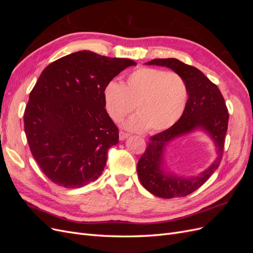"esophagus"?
Returning a JSON list of instances; mask_svg holds the SVG:
<instances>
[{
  "label": "esophagus",
  "mask_w": 253,
  "mask_h": 253,
  "mask_svg": "<svg viewBox=\"0 0 253 253\" xmlns=\"http://www.w3.org/2000/svg\"><path fill=\"white\" fill-rule=\"evenodd\" d=\"M128 135H129L128 133L120 131V132H119V138H120V140H124V139L126 138V137H128Z\"/></svg>",
  "instance_id": "34e87169"
}]
</instances>
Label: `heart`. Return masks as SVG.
I'll use <instances>...</instances> for the list:
<instances>
[{"mask_svg":"<svg viewBox=\"0 0 253 253\" xmlns=\"http://www.w3.org/2000/svg\"><path fill=\"white\" fill-rule=\"evenodd\" d=\"M188 99V86L177 73L154 67H139L126 83L110 81L103 89L105 110L114 122H120L136 109L138 113L125 126L134 132L156 133L171 127L181 117Z\"/></svg>","mask_w":253,"mask_h":253,"instance_id":"obj_1","label":"heart"}]
</instances>
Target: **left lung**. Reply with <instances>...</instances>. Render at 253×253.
Segmentation results:
<instances>
[{
  "label": "left lung",
  "mask_w": 253,
  "mask_h": 253,
  "mask_svg": "<svg viewBox=\"0 0 253 253\" xmlns=\"http://www.w3.org/2000/svg\"><path fill=\"white\" fill-rule=\"evenodd\" d=\"M147 64L167 66L179 74L187 83L189 98L178 121L166 131L149 138L148 147L137 164V173L141 185L155 196L162 198L187 196L201 188L220 165L229 120L225 99L216 84L194 66L185 64L175 58L154 59ZM197 127L208 131L216 141L219 152L216 162L196 178L187 180L165 174L161 163L163 149L167 142Z\"/></svg>",
  "instance_id": "left-lung-1"
}]
</instances>
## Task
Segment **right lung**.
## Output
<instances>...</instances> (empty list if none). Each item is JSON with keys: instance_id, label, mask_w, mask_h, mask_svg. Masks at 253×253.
I'll return each instance as SVG.
<instances>
[{"instance_id": "add662e5", "label": "right lung", "mask_w": 253, "mask_h": 253, "mask_svg": "<svg viewBox=\"0 0 253 253\" xmlns=\"http://www.w3.org/2000/svg\"><path fill=\"white\" fill-rule=\"evenodd\" d=\"M133 60L89 50L53 61L29 94L24 129L30 152L47 178L81 188L101 175L119 131L104 109L103 89Z\"/></svg>"}]
</instances>
